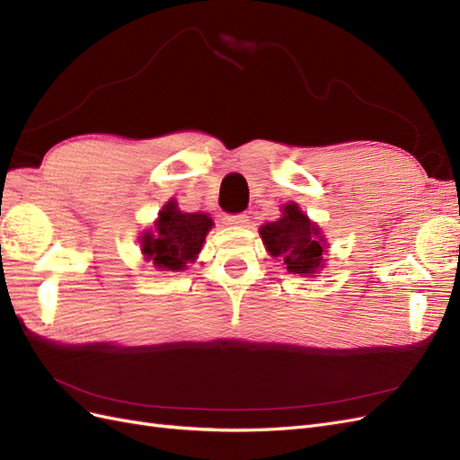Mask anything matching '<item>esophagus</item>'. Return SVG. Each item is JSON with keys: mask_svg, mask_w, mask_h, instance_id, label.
<instances>
[{"mask_svg": "<svg viewBox=\"0 0 460 460\" xmlns=\"http://www.w3.org/2000/svg\"><path fill=\"white\" fill-rule=\"evenodd\" d=\"M225 222L230 226H247L249 225V217L247 215H234V217H225Z\"/></svg>", "mask_w": 460, "mask_h": 460, "instance_id": "obj_1", "label": "esophagus"}]
</instances>
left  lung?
<instances>
[{
    "label": "left lung",
    "mask_w": 460,
    "mask_h": 460,
    "mask_svg": "<svg viewBox=\"0 0 460 460\" xmlns=\"http://www.w3.org/2000/svg\"><path fill=\"white\" fill-rule=\"evenodd\" d=\"M282 217L259 228L269 255L280 257L289 274L316 276L326 264L328 243L323 230L294 201L284 203Z\"/></svg>",
    "instance_id": "left-lung-1"
}]
</instances>
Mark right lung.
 <instances>
[{"mask_svg":"<svg viewBox=\"0 0 460 460\" xmlns=\"http://www.w3.org/2000/svg\"><path fill=\"white\" fill-rule=\"evenodd\" d=\"M215 226L207 213L180 211L176 199H169L159 211L153 226L144 230L140 242L142 255L157 270H186L201 253L207 234Z\"/></svg>","mask_w":460,"mask_h":460,"instance_id":"obj_1","label":"right lung"}]
</instances>
